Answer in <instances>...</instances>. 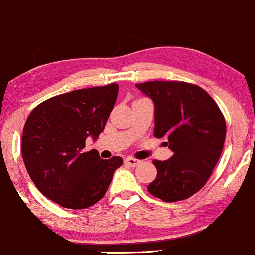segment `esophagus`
Masks as SVG:
<instances>
[{
	"instance_id": "esophagus-1",
	"label": "esophagus",
	"mask_w": 255,
	"mask_h": 255,
	"mask_svg": "<svg viewBox=\"0 0 255 255\" xmlns=\"http://www.w3.org/2000/svg\"><path fill=\"white\" fill-rule=\"evenodd\" d=\"M125 163L127 165H129V166H136V165H139L140 163H141V160L135 159V158H133V157H128V158H126V159H125Z\"/></svg>"
}]
</instances>
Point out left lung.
I'll return each instance as SVG.
<instances>
[{"mask_svg": "<svg viewBox=\"0 0 255 255\" xmlns=\"http://www.w3.org/2000/svg\"><path fill=\"white\" fill-rule=\"evenodd\" d=\"M135 86L154 103V136L168 139L174 152L170 159L153 160L157 177L147 191L168 203L188 199L205 186L223 151V114L194 84L147 81Z\"/></svg>", "mask_w": 255, "mask_h": 255, "instance_id": "8db88e82", "label": "left lung"}]
</instances>
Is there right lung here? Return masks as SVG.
<instances>
[{"instance_id": "obj_1", "label": "right lung", "mask_w": 255, "mask_h": 255, "mask_svg": "<svg viewBox=\"0 0 255 255\" xmlns=\"http://www.w3.org/2000/svg\"><path fill=\"white\" fill-rule=\"evenodd\" d=\"M118 92V84L75 90L31 111L22 133V159L44 197L73 210L104 197L122 158L102 159L97 151L84 147L87 137L98 139L104 130Z\"/></svg>"}]
</instances>
